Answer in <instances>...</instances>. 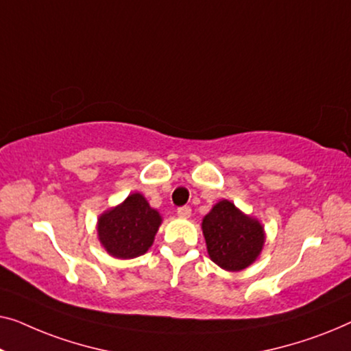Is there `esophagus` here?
<instances>
[{"label":"esophagus","instance_id":"esophagus-1","mask_svg":"<svg viewBox=\"0 0 351 351\" xmlns=\"http://www.w3.org/2000/svg\"><path fill=\"white\" fill-rule=\"evenodd\" d=\"M176 213H178V216H180V218H182V219L191 218V206H180Z\"/></svg>","mask_w":351,"mask_h":351}]
</instances>
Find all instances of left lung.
Instances as JSON below:
<instances>
[{
	"instance_id": "obj_1",
	"label": "left lung",
	"mask_w": 351,
	"mask_h": 351,
	"mask_svg": "<svg viewBox=\"0 0 351 351\" xmlns=\"http://www.w3.org/2000/svg\"><path fill=\"white\" fill-rule=\"evenodd\" d=\"M202 232L210 259L227 272H240L254 264L265 243L263 223L226 199L205 215Z\"/></svg>"
}]
</instances>
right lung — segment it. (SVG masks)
I'll list each match as a JSON object with an SVG mask.
<instances>
[{"instance_id":"add662e5","label":"right lung","mask_w":351,"mask_h":351,"mask_svg":"<svg viewBox=\"0 0 351 351\" xmlns=\"http://www.w3.org/2000/svg\"><path fill=\"white\" fill-rule=\"evenodd\" d=\"M160 224L159 211L147 204L145 195L133 192L122 204L98 216L97 234L112 258L133 259L151 248Z\"/></svg>"}]
</instances>
